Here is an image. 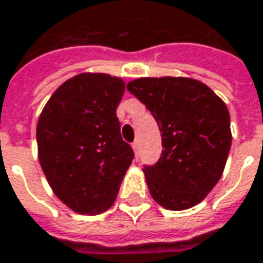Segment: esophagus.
Listing matches in <instances>:
<instances>
[{
  "label": "esophagus",
  "mask_w": 263,
  "mask_h": 263,
  "mask_svg": "<svg viewBox=\"0 0 263 263\" xmlns=\"http://www.w3.org/2000/svg\"><path fill=\"white\" fill-rule=\"evenodd\" d=\"M132 147H133V151H135L136 156H139V142H135V143L132 144Z\"/></svg>",
  "instance_id": "esophagus-1"
}]
</instances>
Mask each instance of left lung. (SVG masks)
Wrapping results in <instances>:
<instances>
[{
	"label": "left lung",
	"mask_w": 263,
	"mask_h": 263,
	"mask_svg": "<svg viewBox=\"0 0 263 263\" xmlns=\"http://www.w3.org/2000/svg\"><path fill=\"white\" fill-rule=\"evenodd\" d=\"M127 89L152 112L162 133V155L143 172L151 195L174 211L201 202L223 175L232 146L230 114L200 81L139 78Z\"/></svg>",
	"instance_id": "left-lung-1"
}]
</instances>
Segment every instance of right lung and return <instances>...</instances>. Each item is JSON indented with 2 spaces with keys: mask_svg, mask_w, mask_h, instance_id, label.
<instances>
[{
  "mask_svg": "<svg viewBox=\"0 0 263 263\" xmlns=\"http://www.w3.org/2000/svg\"><path fill=\"white\" fill-rule=\"evenodd\" d=\"M121 78L79 73L63 82L37 121L39 160L54 195L79 214H100L116 201L135 158L121 139L116 110Z\"/></svg>",
  "mask_w": 263,
  "mask_h": 263,
  "instance_id": "right-lung-1",
  "label": "right lung"
}]
</instances>
